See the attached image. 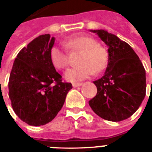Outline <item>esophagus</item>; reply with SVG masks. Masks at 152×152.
Returning <instances> with one entry per match:
<instances>
[{
  "label": "esophagus",
  "mask_w": 152,
  "mask_h": 152,
  "mask_svg": "<svg viewBox=\"0 0 152 152\" xmlns=\"http://www.w3.org/2000/svg\"><path fill=\"white\" fill-rule=\"evenodd\" d=\"M81 85H82L81 83H73L72 86L74 87V88H76V87H79V86H80Z\"/></svg>",
  "instance_id": "34e87169"
}]
</instances>
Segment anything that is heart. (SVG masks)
<instances>
[{"mask_svg": "<svg viewBox=\"0 0 152 152\" xmlns=\"http://www.w3.org/2000/svg\"><path fill=\"white\" fill-rule=\"evenodd\" d=\"M64 45L72 51L81 50L76 66L70 68L65 73L68 81L76 82L96 72H102L107 66V54L104 49L97 45V41L89 37L72 36L67 38ZM50 62L57 69H64L68 65V58L66 50L59 45H53L50 51Z\"/></svg>", "mask_w": 152, "mask_h": 152, "instance_id": "heart-1", "label": "heart"}]
</instances>
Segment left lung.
Segmentation results:
<instances>
[{"label": "left lung", "mask_w": 152, "mask_h": 152, "mask_svg": "<svg viewBox=\"0 0 152 152\" xmlns=\"http://www.w3.org/2000/svg\"><path fill=\"white\" fill-rule=\"evenodd\" d=\"M92 31L107 45L108 62L103 76L94 81L98 91L89 104L104 120L124 121L137 111L146 95L144 66L130 45L115 35Z\"/></svg>", "instance_id": "8db88e82"}]
</instances>
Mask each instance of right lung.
I'll list each match as a JSON object with an SVG mask.
<instances>
[{
	"mask_svg": "<svg viewBox=\"0 0 152 152\" xmlns=\"http://www.w3.org/2000/svg\"><path fill=\"white\" fill-rule=\"evenodd\" d=\"M53 45L50 34L39 36L19 51L12 67L9 97L15 114L29 125H44L54 119L72 89L50 62Z\"/></svg>",
	"mask_w": 152,
	"mask_h": 152,
	"instance_id": "1",
	"label": "right lung"
}]
</instances>
